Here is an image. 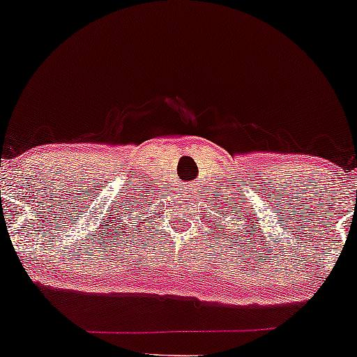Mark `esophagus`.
<instances>
[{"mask_svg":"<svg viewBox=\"0 0 357 357\" xmlns=\"http://www.w3.org/2000/svg\"><path fill=\"white\" fill-rule=\"evenodd\" d=\"M195 185H197V183H192V187H193V188H195Z\"/></svg>","mask_w":357,"mask_h":357,"instance_id":"esophagus-1","label":"esophagus"}]
</instances>
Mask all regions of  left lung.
<instances>
[{
	"instance_id": "8db88e82",
	"label": "left lung",
	"mask_w": 357,
	"mask_h": 357,
	"mask_svg": "<svg viewBox=\"0 0 357 357\" xmlns=\"http://www.w3.org/2000/svg\"><path fill=\"white\" fill-rule=\"evenodd\" d=\"M225 208H228V206H225ZM231 208H236V206H235V205H233V206H231ZM230 213H231V215H233V213H235V210H231V212H230ZM223 217H225V218H228V223L235 222V218H230V217H227V213H225V215H223Z\"/></svg>"
}]
</instances>
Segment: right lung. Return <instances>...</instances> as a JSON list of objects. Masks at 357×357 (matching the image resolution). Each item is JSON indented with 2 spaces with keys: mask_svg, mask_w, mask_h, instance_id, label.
<instances>
[{
  "mask_svg": "<svg viewBox=\"0 0 357 357\" xmlns=\"http://www.w3.org/2000/svg\"><path fill=\"white\" fill-rule=\"evenodd\" d=\"M149 205H151V204H149Z\"/></svg>",
  "mask_w": 357,
  "mask_h": 357,
  "instance_id": "add662e5",
  "label": "right lung"
}]
</instances>
